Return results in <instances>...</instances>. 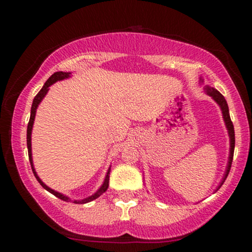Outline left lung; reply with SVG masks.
I'll return each mask as SVG.
<instances>
[{"label":"left lung","mask_w":252,"mask_h":252,"mask_svg":"<svg viewBox=\"0 0 252 252\" xmlns=\"http://www.w3.org/2000/svg\"><path fill=\"white\" fill-rule=\"evenodd\" d=\"M201 82H202V79H201ZM205 92H206V94H209L210 97H212L213 99H215V102L218 104L219 106H220L222 118H224L225 126H226L227 131H228V136H230V155H228V162H227L226 170H225L224 178H222L220 185L218 186V189H220L221 185L224 184L225 179L227 178L228 172H230V168H231V164H232L233 152H235V129H233V124H232V122H231L230 114H228V106H227V103H226V100H225L224 96H222V94L218 91V90L211 88V86H207V85L205 86Z\"/></svg>","instance_id":"left-lung-1"}]
</instances>
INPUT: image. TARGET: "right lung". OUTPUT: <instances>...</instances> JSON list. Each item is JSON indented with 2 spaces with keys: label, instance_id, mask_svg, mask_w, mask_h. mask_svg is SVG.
Listing matches in <instances>:
<instances>
[{
  "label": "right lung",
  "instance_id": "1",
  "mask_svg": "<svg viewBox=\"0 0 252 252\" xmlns=\"http://www.w3.org/2000/svg\"><path fill=\"white\" fill-rule=\"evenodd\" d=\"M68 77H71L70 72H62V71H60V72H56V73H53L50 78H48L47 82L45 83V85H43L42 89L39 91V94H37L36 96L34 97L33 104H32V109H31V118H30V122H28V126H27V148H28V156H30V162H31V166H32V170H33V173H34V175H35L36 180L40 182V185H41L43 189H45L46 190H48V192L52 193V194H53V195H56L57 198L62 199V200H63V201H71V199L68 198V196L62 194V193L57 192V190L50 189V187H48V186H46V185L41 181V179H40L39 176H37L36 172H35V168H34V164H33V158H32V143H31V140H32V129H33L34 120H35L36 109H37V106H39V104L41 103V100L43 99V97H45L46 94H47L48 90H50V86L52 85V84H54L56 82H59V80L66 79V78H68ZM109 174H110V168L108 169V172H106V175H105V179H104L103 185H102V186H100V189H98L96 193H94V194L90 195V196H88V198H85V199H82V200H73L74 204H86V202H90V201L94 200V199H97L98 196L102 195L103 193L105 192V190L108 189V187H109Z\"/></svg>",
  "mask_w": 252,
  "mask_h": 252
}]
</instances>
